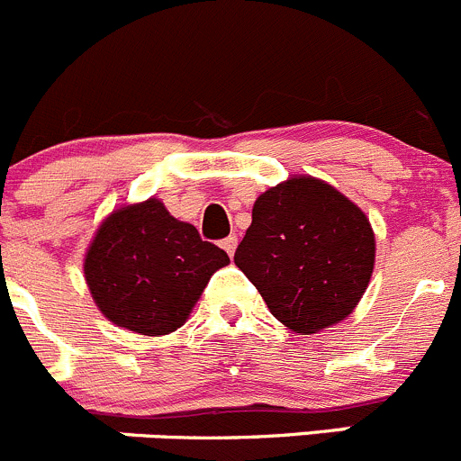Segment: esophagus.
Here are the masks:
<instances>
[{"instance_id":"1","label":"esophagus","mask_w":461,"mask_h":461,"mask_svg":"<svg viewBox=\"0 0 461 461\" xmlns=\"http://www.w3.org/2000/svg\"><path fill=\"white\" fill-rule=\"evenodd\" d=\"M221 249H224L226 253H229L232 258V253H235V249H237V237L235 235L224 237V240H221Z\"/></svg>"}]
</instances>
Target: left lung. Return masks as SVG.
<instances>
[{"label":"left lung","mask_w":461,"mask_h":461,"mask_svg":"<svg viewBox=\"0 0 461 461\" xmlns=\"http://www.w3.org/2000/svg\"><path fill=\"white\" fill-rule=\"evenodd\" d=\"M235 264L273 316L316 334L352 313L375 268V232L361 208L312 176L259 194Z\"/></svg>","instance_id":"8db88e82"}]
</instances>
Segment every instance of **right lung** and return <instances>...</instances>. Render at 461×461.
Listing matches in <instances>:
<instances>
[{"label": "right lung", "instance_id": "1", "mask_svg": "<svg viewBox=\"0 0 461 461\" xmlns=\"http://www.w3.org/2000/svg\"><path fill=\"white\" fill-rule=\"evenodd\" d=\"M230 259L199 230L175 220L161 202L113 212L85 259V277L100 312L145 336L185 322L217 268Z\"/></svg>", "mask_w": 461, "mask_h": 461}]
</instances>
